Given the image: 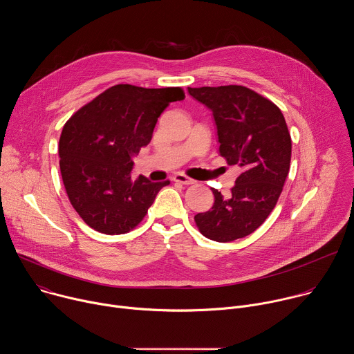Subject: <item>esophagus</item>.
I'll list each match as a JSON object with an SVG mask.
<instances>
[{"label": "esophagus", "mask_w": 354, "mask_h": 354, "mask_svg": "<svg viewBox=\"0 0 354 354\" xmlns=\"http://www.w3.org/2000/svg\"><path fill=\"white\" fill-rule=\"evenodd\" d=\"M174 180L178 182V183H182V185H193L194 183V180L192 178H189V176L183 175V174H176L174 176Z\"/></svg>", "instance_id": "esophagus-1"}]
</instances>
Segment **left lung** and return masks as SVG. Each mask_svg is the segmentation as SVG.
Wrapping results in <instances>:
<instances>
[{"label":"left lung","mask_w":354,"mask_h":354,"mask_svg":"<svg viewBox=\"0 0 354 354\" xmlns=\"http://www.w3.org/2000/svg\"><path fill=\"white\" fill-rule=\"evenodd\" d=\"M187 91L213 112L220 156L242 169L228 196L213 189V207L194 216L206 238L231 242L259 228L274 209L290 171L291 137L281 111L246 86Z\"/></svg>","instance_id":"1"}]
</instances>
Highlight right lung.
<instances>
[{"instance_id":"obj_1","label":"right lung","mask_w":354,"mask_h":354,"mask_svg":"<svg viewBox=\"0 0 354 354\" xmlns=\"http://www.w3.org/2000/svg\"><path fill=\"white\" fill-rule=\"evenodd\" d=\"M182 99L179 86L119 84L67 120L59 142L60 172L73 207L91 228L108 235L129 232L169 185L142 175L131 179L133 157L151 141L167 106Z\"/></svg>"}]
</instances>
